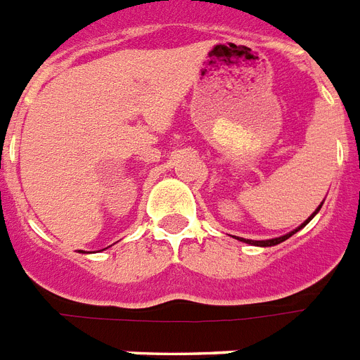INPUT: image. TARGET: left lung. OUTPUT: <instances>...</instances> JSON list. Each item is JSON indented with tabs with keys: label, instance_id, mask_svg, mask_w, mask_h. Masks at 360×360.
<instances>
[{
	"label": "left lung",
	"instance_id": "1",
	"mask_svg": "<svg viewBox=\"0 0 360 360\" xmlns=\"http://www.w3.org/2000/svg\"><path fill=\"white\" fill-rule=\"evenodd\" d=\"M321 204H323V202H321ZM321 204H320V206H318V208L314 210V212H312V215H310L309 219L304 221V223H301V225H299L297 229L292 230V232H288V234L278 236V238H271V240H245V238H236V240H240V241H243V243H249V245H257V247H273V245H278V243H283L284 240H288L290 236H294L295 232H297V230H301V229H303V226L309 225L310 221H312V217H314V215L318 214V212H320Z\"/></svg>",
	"mask_w": 360,
	"mask_h": 360
}]
</instances>
